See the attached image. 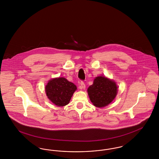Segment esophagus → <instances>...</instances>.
I'll use <instances>...</instances> for the list:
<instances>
[{"label": "esophagus", "instance_id": "34e87169", "mask_svg": "<svg viewBox=\"0 0 159 159\" xmlns=\"http://www.w3.org/2000/svg\"><path fill=\"white\" fill-rule=\"evenodd\" d=\"M86 88V86H85V84L83 82H80V86H79V89H84Z\"/></svg>", "mask_w": 159, "mask_h": 159}]
</instances>
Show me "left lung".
I'll return each instance as SVG.
<instances>
[{
	"mask_svg": "<svg viewBox=\"0 0 159 159\" xmlns=\"http://www.w3.org/2000/svg\"><path fill=\"white\" fill-rule=\"evenodd\" d=\"M88 93L93 106L102 108L113 101L117 93V86L113 80L105 76H98L88 88Z\"/></svg>",
	"mask_w": 159,
	"mask_h": 159,
	"instance_id": "obj_1",
	"label": "left lung"
}]
</instances>
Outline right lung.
Instances as JSON below:
<instances>
[{
  "mask_svg": "<svg viewBox=\"0 0 159 159\" xmlns=\"http://www.w3.org/2000/svg\"><path fill=\"white\" fill-rule=\"evenodd\" d=\"M76 89V85L64 77L52 79L45 86L48 98L58 107L67 105Z\"/></svg>",
  "mask_w": 159,
  "mask_h": 159,
  "instance_id": "add662e5",
  "label": "right lung"
}]
</instances>
